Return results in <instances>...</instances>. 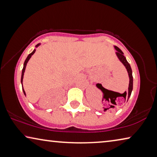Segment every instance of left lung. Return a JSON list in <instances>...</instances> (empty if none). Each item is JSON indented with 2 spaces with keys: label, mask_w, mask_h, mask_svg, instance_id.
<instances>
[{
  "label": "left lung",
  "mask_w": 157,
  "mask_h": 157,
  "mask_svg": "<svg viewBox=\"0 0 157 157\" xmlns=\"http://www.w3.org/2000/svg\"><path fill=\"white\" fill-rule=\"evenodd\" d=\"M115 49L117 50L116 55L117 56V57L120 59V62L123 63L124 67H125L127 71H128V75H129V88H128V94H127V92L125 91L124 93V94H121L122 96L124 98V102H125V100L128 101L129 98L130 97L131 94H132V88H133L132 71V69H131L130 65H129V63L128 62V61H127L125 56H124L123 52H122L121 49H120V48H118V47H116V46H115ZM102 88H103V89H105V88H104L103 87H102ZM127 102H128V101H127Z\"/></svg>",
  "instance_id": "1"
}]
</instances>
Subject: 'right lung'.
Masks as SVG:
<instances>
[{
  "instance_id": "right-lung-1",
  "label": "right lung",
  "mask_w": 157,
  "mask_h": 157,
  "mask_svg": "<svg viewBox=\"0 0 157 157\" xmlns=\"http://www.w3.org/2000/svg\"><path fill=\"white\" fill-rule=\"evenodd\" d=\"M40 45V44H37V45H36V47H38ZM35 49H34V51L32 52V53H30L29 54V55L28 56V57H27V59H25V62H24V66H23V69H22V76H21V83H22V79H23V76H24V73H25V68H26V65H27V63L28 62V61H29V59L31 58V56H32V55H33V54H34V53H35ZM22 90H23V93H24V94L25 95V90H24V89H23V86H22Z\"/></svg>"
}]
</instances>
